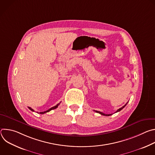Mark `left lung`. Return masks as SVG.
Listing matches in <instances>:
<instances>
[{
    "label": "left lung",
    "mask_w": 155,
    "mask_h": 155,
    "mask_svg": "<svg viewBox=\"0 0 155 155\" xmlns=\"http://www.w3.org/2000/svg\"><path fill=\"white\" fill-rule=\"evenodd\" d=\"M127 102L123 106V107H122L121 108H119L117 111L115 112V113H117V112H120V111H121V110L127 105ZM94 111L96 112H97V113H99V114H100L101 115H104V116H110V115H112V114H104V113H102V112H99V111H97V110H94Z\"/></svg>",
    "instance_id": "1"
}]
</instances>
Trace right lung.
I'll return each mask as SVG.
<instances>
[{
  "instance_id": "1",
  "label": "right lung",
  "mask_w": 155,
  "mask_h": 155,
  "mask_svg": "<svg viewBox=\"0 0 155 155\" xmlns=\"http://www.w3.org/2000/svg\"><path fill=\"white\" fill-rule=\"evenodd\" d=\"M60 104V103H59ZM59 104H57L56 105H55V106H54V107H51V108H50V109H48V110H47V111H45V112H39V113H38V114H45V113H47V112H50V111H51V110H54V109H55V108H56L58 107V105H59ZM28 108H29V109H30L31 111H32V112H34V110L32 109V108H31V107H28Z\"/></svg>"
}]
</instances>
